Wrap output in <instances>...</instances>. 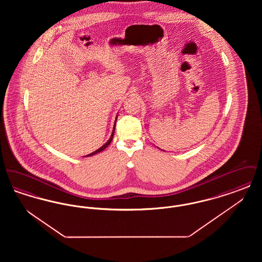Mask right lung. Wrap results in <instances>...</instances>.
I'll return each instance as SVG.
<instances>
[{"mask_svg": "<svg viewBox=\"0 0 262 262\" xmlns=\"http://www.w3.org/2000/svg\"><path fill=\"white\" fill-rule=\"evenodd\" d=\"M116 122H117V118H116V121H115V125H116ZM114 133H115V126H114V129H113L112 136H111V137L109 138V140H108V141H107L103 146H101L99 149H97L96 151H94V152H92V153H90V154L86 155V157H88V156H92V155H94V154H96V153H98V152L103 151L105 148H107V146H108V145L111 143V141H112L113 137H114Z\"/></svg>", "mask_w": 262, "mask_h": 262, "instance_id": "obj_1", "label": "right lung"}]
</instances>
